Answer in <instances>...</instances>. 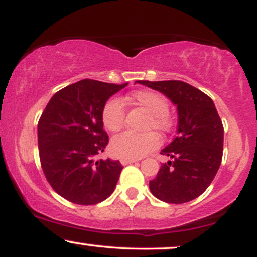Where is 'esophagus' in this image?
Wrapping results in <instances>:
<instances>
[{"label":"esophagus","instance_id":"obj_1","mask_svg":"<svg viewBox=\"0 0 257 257\" xmlns=\"http://www.w3.org/2000/svg\"><path fill=\"white\" fill-rule=\"evenodd\" d=\"M135 162H137L135 159H122L120 160V164H122V165H128V164H133Z\"/></svg>","mask_w":257,"mask_h":257}]
</instances>
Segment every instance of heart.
<instances>
[{
	"label": "heart",
	"mask_w": 257,
	"mask_h": 257,
	"mask_svg": "<svg viewBox=\"0 0 257 257\" xmlns=\"http://www.w3.org/2000/svg\"><path fill=\"white\" fill-rule=\"evenodd\" d=\"M129 104L138 105L150 113L145 129H156L166 133L171 128L169 117V103L166 98L153 91H137L125 98ZM125 110L119 99H110L101 111V120L107 131L118 132L123 126ZM158 137L152 132L137 134L124 132L111 140L110 148L113 156L122 159H138L158 146Z\"/></svg>",
	"instance_id": "1"
}]
</instances>
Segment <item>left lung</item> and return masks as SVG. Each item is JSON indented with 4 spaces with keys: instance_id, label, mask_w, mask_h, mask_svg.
<instances>
[{
    "instance_id": "1",
    "label": "left lung",
    "mask_w": 257,
    "mask_h": 257,
    "mask_svg": "<svg viewBox=\"0 0 257 257\" xmlns=\"http://www.w3.org/2000/svg\"><path fill=\"white\" fill-rule=\"evenodd\" d=\"M165 94L177 106V135L162 154L172 160L163 164L150 189L168 203H184L199 197L217 175L222 158L224 126L208 95L189 83L137 81Z\"/></svg>"
}]
</instances>
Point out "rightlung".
Instances as JSON below:
<instances>
[{"instance_id": "add662e5", "label": "right lung", "mask_w": 257, "mask_h": 257, "mask_svg": "<svg viewBox=\"0 0 257 257\" xmlns=\"http://www.w3.org/2000/svg\"><path fill=\"white\" fill-rule=\"evenodd\" d=\"M122 85L85 79L52 95L38 122L43 172L58 195L76 205H95L115 190L123 166L99 159L109 137L101 111Z\"/></svg>"}]
</instances>
